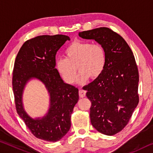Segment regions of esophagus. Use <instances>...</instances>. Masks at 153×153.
Segmentation results:
<instances>
[{"label": "esophagus", "instance_id": "34e87169", "mask_svg": "<svg viewBox=\"0 0 153 153\" xmlns=\"http://www.w3.org/2000/svg\"><path fill=\"white\" fill-rule=\"evenodd\" d=\"M86 91H85V90H84L83 89H80L79 90V96L80 98H84L85 96H86Z\"/></svg>", "mask_w": 153, "mask_h": 153}]
</instances>
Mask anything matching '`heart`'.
Listing matches in <instances>:
<instances>
[{"mask_svg": "<svg viewBox=\"0 0 153 153\" xmlns=\"http://www.w3.org/2000/svg\"><path fill=\"white\" fill-rule=\"evenodd\" d=\"M65 59L56 61L59 74L67 84H73L79 71L77 81L84 83L89 78L97 79L104 71L107 64V53L102 45L86 41L74 40L65 51Z\"/></svg>", "mask_w": 153, "mask_h": 153, "instance_id": "heart-1", "label": "heart"}]
</instances>
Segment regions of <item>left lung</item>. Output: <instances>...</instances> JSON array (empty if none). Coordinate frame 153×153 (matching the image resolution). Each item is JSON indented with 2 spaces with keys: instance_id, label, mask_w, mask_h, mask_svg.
<instances>
[{
  "instance_id": "8db88e82",
  "label": "left lung",
  "mask_w": 153,
  "mask_h": 153,
  "mask_svg": "<svg viewBox=\"0 0 153 153\" xmlns=\"http://www.w3.org/2000/svg\"><path fill=\"white\" fill-rule=\"evenodd\" d=\"M79 36L96 40L106 50L104 71L84 88L91 101L92 125L103 134L115 135L129 123L139 102V74L134 55L125 40L110 28L84 31Z\"/></svg>"
}]
</instances>
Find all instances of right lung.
I'll return each instance as SVG.
<instances>
[{"mask_svg": "<svg viewBox=\"0 0 153 153\" xmlns=\"http://www.w3.org/2000/svg\"><path fill=\"white\" fill-rule=\"evenodd\" d=\"M68 36H38L25 41L15 58L12 84L16 111L26 126L37 138L48 142L61 140L71 127V116L78 101V89L65 84L55 69V56ZM37 78L50 94L51 108L42 119L33 120L22 106V90L28 80Z\"/></svg>", "mask_w": 153, "mask_h": 153, "instance_id": "right-lung-1", "label": "right lung"}]
</instances>
